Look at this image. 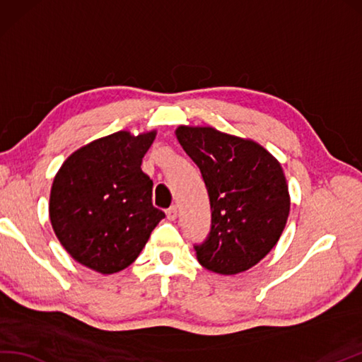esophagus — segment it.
Returning <instances> with one entry per match:
<instances>
[{"mask_svg": "<svg viewBox=\"0 0 362 362\" xmlns=\"http://www.w3.org/2000/svg\"><path fill=\"white\" fill-rule=\"evenodd\" d=\"M165 214H167V218L170 220V221H173V220H176V216H178V207H176V206L168 207L167 211H165Z\"/></svg>", "mask_w": 362, "mask_h": 362, "instance_id": "1", "label": "esophagus"}]
</instances>
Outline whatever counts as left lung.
I'll return each mask as SVG.
<instances>
[{
	"mask_svg": "<svg viewBox=\"0 0 362 362\" xmlns=\"http://www.w3.org/2000/svg\"><path fill=\"white\" fill-rule=\"evenodd\" d=\"M184 151L198 165L211 202V232L195 245L209 271L238 274L279 242L290 214V194L279 160L251 139L212 127L176 128Z\"/></svg>",
	"mask_w": 362,
	"mask_h": 362,
	"instance_id": "left-lung-1",
	"label": "left lung"
}]
</instances>
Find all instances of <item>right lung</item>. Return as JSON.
Segmentation results:
<instances>
[{"mask_svg":"<svg viewBox=\"0 0 362 362\" xmlns=\"http://www.w3.org/2000/svg\"><path fill=\"white\" fill-rule=\"evenodd\" d=\"M156 130L117 132L74 151L57 172L49 198L55 235L83 267L113 274L132 264L165 214L151 203L153 181L142 158Z\"/></svg>","mask_w":362,"mask_h":362,"instance_id":"obj_1","label":"right lung"}]
</instances>
